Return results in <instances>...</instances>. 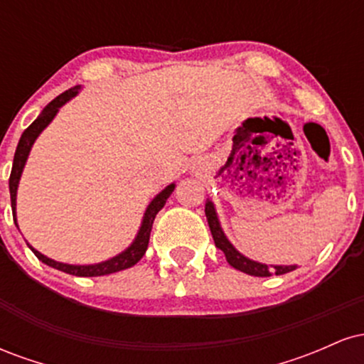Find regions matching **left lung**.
<instances>
[{
  "label": "left lung",
  "mask_w": 364,
  "mask_h": 364,
  "mask_svg": "<svg viewBox=\"0 0 364 364\" xmlns=\"http://www.w3.org/2000/svg\"><path fill=\"white\" fill-rule=\"evenodd\" d=\"M205 215L208 220V228H210L212 237H214V243L219 250H223L225 258H228L229 265L235 267L236 270H241V272L248 274V275H255V277H270V275H282L287 272H292L296 269V265H289V267H269V265H263V263L248 260V258L243 257L240 252H236L235 246L228 241V237L224 236L223 229H220L219 220H217L215 215V208L212 205V202L205 203Z\"/></svg>",
  "instance_id": "8db88e82"
}]
</instances>
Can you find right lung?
Returning <instances> with one entry per match:
<instances>
[{
	"label": "right lung",
	"mask_w": 364,
	"mask_h": 364,
	"mask_svg": "<svg viewBox=\"0 0 364 364\" xmlns=\"http://www.w3.org/2000/svg\"><path fill=\"white\" fill-rule=\"evenodd\" d=\"M78 87H73V89L63 92L61 95H58L56 99H53L48 106L44 107V111L41 112L39 118H37L34 123L31 124L20 136L18 145H16L15 150V157H14V166H11V174H10V196H11V210H14V219H15V200H16V186H18V179L20 174H22L25 161H27L28 152H31L32 144L37 139L43 129L51 123V119L56 116V112L65 102H68L73 95H77ZM174 185H169L166 190H162L156 198L150 202V205L147 207V212H145L144 217V223H141V228L139 231V236L136 240L133 241V245L129 246L127 252H123L118 257L111 258V260L97 263V265H66V263H60V262H54L51 258L44 257L43 253H39L37 250H34L31 246L32 252L36 253V257L39 258L41 262L46 263V265L53 267V269L61 270V272L66 274H72V275H78V277H97V275H107V274H114L119 272V270L129 269V267L135 265L136 262L140 260L141 257L145 255V250L149 246V237H150V231H152V224L154 219H156L157 212L164 207L166 200L169 198V195L173 193Z\"/></svg>",
	"instance_id": "right-lung-1"
}]
</instances>
